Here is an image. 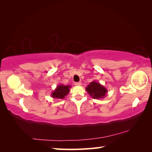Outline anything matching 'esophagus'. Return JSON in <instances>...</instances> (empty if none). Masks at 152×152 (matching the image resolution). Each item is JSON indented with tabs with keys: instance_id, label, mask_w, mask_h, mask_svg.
Here are the masks:
<instances>
[{
	"instance_id": "34e87169",
	"label": "esophagus",
	"mask_w": 152,
	"mask_h": 152,
	"mask_svg": "<svg viewBox=\"0 0 152 152\" xmlns=\"http://www.w3.org/2000/svg\"><path fill=\"white\" fill-rule=\"evenodd\" d=\"M74 84H75L76 86H80L81 84H82V83L80 82H75V83H74Z\"/></svg>"
}]
</instances>
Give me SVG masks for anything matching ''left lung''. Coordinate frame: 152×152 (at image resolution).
Here are the masks:
<instances>
[{
	"instance_id": "1",
	"label": "left lung",
	"mask_w": 152,
	"mask_h": 152,
	"mask_svg": "<svg viewBox=\"0 0 152 152\" xmlns=\"http://www.w3.org/2000/svg\"><path fill=\"white\" fill-rule=\"evenodd\" d=\"M86 90L88 93L95 99H102L105 96L107 92V90L104 86L101 85L99 82L96 81L91 82L87 87Z\"/></svg>"
}]
</instances>
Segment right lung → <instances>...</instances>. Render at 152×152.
<instances>
[{
  "instance_id": "add662e5",
  "label": "right lung",
  "mask_w": 152,
  "mask_h": 152,
  "mask_svg": "<svg viewBox=\"0 0 152 152\" xmlns=\"http://www.w3.org/2000/svg\"><path fill=\"white\" fill-rule=\"evenodd\" d=\"M71 86L70 85H59L57 88L55 89V91L51 94V96L56 99H63L65 98L67 94L70 92V88Z\"/></svg>"
}]
</instances>
